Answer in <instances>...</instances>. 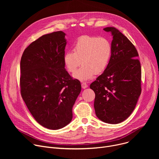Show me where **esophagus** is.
Returning <instances> with one entry per match:
<instances>
[{
    "label": "esophagus",
    "instance_id": "1",
    "mask_svg": "<svg viewBox=\"0 0 159 159\" xmlns=\"http://www.w3.org/2000/svg\"><path fill=\"white\" fill-rule=\"evenodd\" d=\"M81 85H82V87L83 89H86V88L88 87V85H87L85 82H83V83H82Z\"/></svg>",
    "mask_w": 159,
    "mask_h": 159
}]
</instances>
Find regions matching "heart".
<instances>
[{"label": "heart", "instance_id": "heart-1", "mask_svg": "<svg viewBox=\"0 0 159 159\" xmlns=\"http://www.w3.org/2000/svg\"><path fill=\"white\" fill-rule=\"evenodd\" d=\"M112 53L110 41L104 37L84 35L79 37L73 46V52H66L63 63L67 71L80 81L92 79L96 74L105 71L109 65Z\"/></svg>", "mask_w": 159, "mask_h": 159}]
</instances>
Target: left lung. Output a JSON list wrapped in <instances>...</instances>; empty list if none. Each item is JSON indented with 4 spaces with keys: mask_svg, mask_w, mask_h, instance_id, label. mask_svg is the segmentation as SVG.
I'll list each match as a JSON object with an SVG mask.
<instances>
[{
    "mask_svg": "<svg viewBox=\"0 0 159 159\" xmlns=\"http://www.w3.org/2000/svg\"><path fill=\"white\" fill-rule=\"evenodd\" d=\"M111 32L112 53L109 65L96 80L90 85L95 93L97 117L109 124H118L133 111L141 94V65L132 43L114 27L104 28Z\"/></svg>",
    "mask_w": 159,
    "mask_h": 159,
    "instance_id": "1",
    "label": "left lung"
}]
</instances>
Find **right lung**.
I'll return each instance as SVG.
<instances>
[{
    "mask_svg": "<svg viewBox=\"0 0 159 159\" xmlns=\"http://www.w3.org/2000/svg\"><path fill=\"white\" fill-rule=\"evenodd\" d=\"M65 36L63 31L41 36L25 50L20 63L22 99L39 125L54 130L70 123L81 91L80 82L65 70Z\"/></svg>",
    "mask_w": 159,
    "mask_h": 159,
    "instance_id": "right-lung-1",
    "label": "right lung"
}]
</instances>
